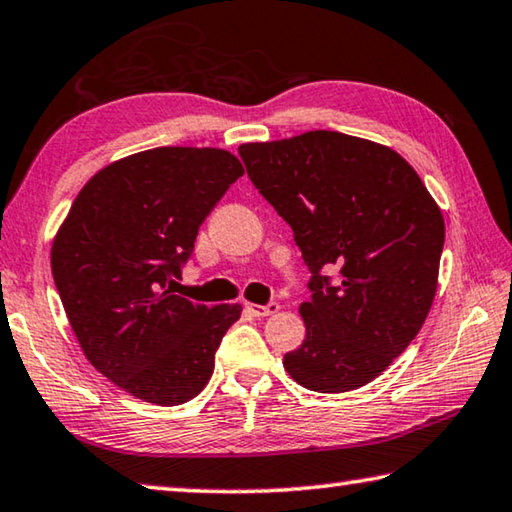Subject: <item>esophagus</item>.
I'll return each mask as SVG.
<instances>
[{
  "label": "esophagus",
  "mask_w": 512,
  "mask_h": 512,
  "mask_svg": "<svg viewBox=\"0 0 512 512\" xmlns=\"http://www.w3.org/2000/svg\"><path fill=\"white\" fill-rule=\"evenodd\" d=\"M245 308L254 317H267V315H274L281 306L276 304V301H270V304H265V306H261V304H245Z\"/></svg>",
  "instance_id": "obj_1"
}]
</instances>
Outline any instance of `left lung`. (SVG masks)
I'll list each match as a JSON object with an SVG mask.
<instances>
[{
    "mask_svg": "<svg viewBox=\"0 0 512 512\" xmlns=\"http://www.w3.org/2000/svg\"><path fill=\"white\" fill-rule=\"evenodd\" d=\"M238 152L311 272L313 295L299 306L306 340L283 367L315 392L374 381L420 333L438 288L445 220L431 192L395 149L338 131Z\"/></svg>",
    "mask_w": 512,
    "mask_h": 512,
    "instance_id": "left-lung-1",
    "label": "left lung"
}]
</instances>
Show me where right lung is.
Masks as SVG:
<instances>
[{"mask_svg": "<svg viewBox=\"0 0 512 512\" xmlns=\"http://www.w3.org/2000/svg\"><path fill=\"white\" fill-rule=\"evenodd\" d=\"M242 174L224 149H147L99 170L56 233L54 283L83 354L136 399L177 406L197 397L240 320V304L208 308L167 286Z\"/></svg>", "mask_w": 512, "mask_h": 512, "instance_id": "add662e5", "label": "right lung"}]
</instances>
